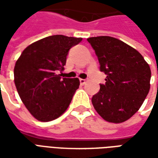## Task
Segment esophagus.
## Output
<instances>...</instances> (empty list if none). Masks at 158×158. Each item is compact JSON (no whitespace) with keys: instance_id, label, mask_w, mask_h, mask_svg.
Listing matches in <instances>:
<instances>
[{"instance_id":"esophagus-1","label":"esophagus","mask_w":158,"mask_h":158,"mask_svg":"<svg viewBox=\"0 0 158 158\" xmlns=\"http://www.w3.org/2000/svg\"><path fill=\"white\" fill-rule=\"evenodd\" d=\"M79 82H80L81 85H85V84L86 83V80L84 79H79Z\"/></svg>"}]
</instances>
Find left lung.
I'll return each mask as SVG.
<instances>
[{"instance_id":"left-lung-1","label":"left lung","mask_w":158,"mask_h":158,"mask_svg":"<svg viewBox=\"0 0 158 158\" xmlns=\"http://www.w3.org/2000/svg\"><path fill=\"white\" fill-rule=\"evenodd\" d=\"M95 50L100 70L106 75L105 85L91 99L104 120L120 123L139 109L150 90L151 69L142 55L116 38L97 36L87 39Z\"/></svg>"}]
</instances>
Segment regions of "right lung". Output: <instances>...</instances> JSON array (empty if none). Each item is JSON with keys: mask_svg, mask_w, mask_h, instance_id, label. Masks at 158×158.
Returning <instances> with one entry per match:
<instances>
[{"mask_svg": "<svg viewBox=\"0 0 158 158\" xmlns=\"http://www.w3.org/2000/svg\"><path fill=\"white\" fill-rule=\"evenodd\" d=\"M82 38L56 35L27 46L16 62L14 83L26 108L37 120L49 122L68 109L78 78H61L69 51Z\"/></svg>", "mask_w": 158, "mask_h": 158, "instance_id": "add662e5", "label": "right lung"}]
</instances>
